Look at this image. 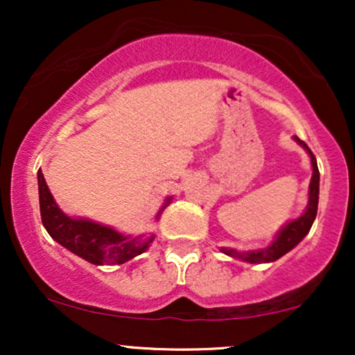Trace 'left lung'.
Here are the masks:
<instances>
[{"mask_svg": "<svg viewBox=\"0 0 355 355\" xmlns=\"http://www.w3.org/2000/svg\"><path fill=\"white\" fill-rule=\"evenodd\" d=\"M294 140L309 153V157H311V165H312V178H311V183H309V202H307V207H305L304 214L300 215V217L288 220L282 229L277 232L274 240H272L267 247L254 248V250H247V252L235 250V248H230V247H222L220 248V252H223L225 255L234 257V259H239L242 260V262H248V263L275 262V260H279L280 257L287 254V252H291L295 245H299V243L304 240L305 235L309 234L313 220H315L317 205H319L320 175H319V166H317V160L315 157H313V153L311 152V148H309L300 138L294 137Z\"/></svg>", "mask_w": 355, "mask_h": 355, "instance_id": "1", "label": "left lung"}]
</instances>
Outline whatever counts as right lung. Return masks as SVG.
Here are the masks:
<instances>
[{
  "instance_id": "1",
  "label": "right lung",
  "mask_w": 355,
  "mask_h": 355,
  "mask_svg": "<svg viewBox=\"0 0 355 355\" xmlns=\"http://www.w3.org/2000/svg\"><path fill=\"white\" fill-rule=\"evenodd\" d=\"M38 191L42 222L50 237L93 266H120L144 254L153 242V234L132 237L89 218L67 215L53 198L42 168L38 170ZM170 202L172 197H166L162 209L155 215V222L160 220L162 211Z\"/></svg>"
}]
</instances>
